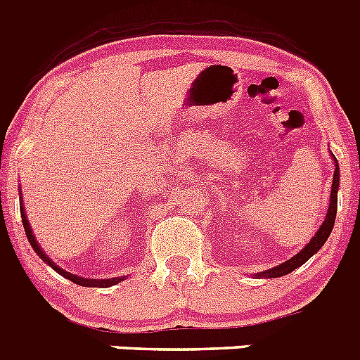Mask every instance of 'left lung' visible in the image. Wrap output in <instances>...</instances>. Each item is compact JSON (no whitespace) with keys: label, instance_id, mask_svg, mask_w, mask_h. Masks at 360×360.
<instances>
[{"label":"left lung","instance_id":"obj_1","mask_svg":"<svg viewBox=\"0 0 360 360\" xmlns=\"http://www.w3.org/2000/svg\"><path fill=\"white\" fill-rule=\"evenodd\" d=\"M335 160V171H333V182H332V193H330V205H328V212L324 216L323 225L319 227V231L314 234V238L310 240V243L304 247V249L299 250L294 257L287 259L281 265L274 266V269H269L265 272H259L256 274V278H281V276L290 274L292 270L299 269V266L307 263L317 250L321 249L324 245V241L328 240L330 232H332L333 224H335V214H337V189H339V164H337V158L333 157Z\"/></svg>","mask_w":360,"mask_h":360}]
</instances>
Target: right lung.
<instances>
[{
    "label": "right lung",
    "mask_w": 360,
    "mask_h": 360,
    "mask_svg": "<svg viewBox=\"0 0 360 360\" xmlns=\"http://www.w3.org/2000/svg\"><path fill=\"white\" fill-rule=\"evenodd\" d=\"M19 209H21V219H23V227H25V232H27L28 241H30V245H32V249L36 250L37 256H39L41 259H43V262L49 263V265L52 266V269L56 270V272H59V274H61L63 278L70 279V281H73V283H75V285H81V287H103V288L111 287V285H117V283L124 281V278H111V279H86V278H79V276L70 274V272H66V270H63L61 266H57L56 263H53L52 259H50V257L46 256V254H44V250L41 249V245L37 243L36 236H34V232H32L30 225H28V219H27V214H25L23 203L19 205Z\"/></svg>",
    "instance_id": "obj_1"
}]
</instances>
